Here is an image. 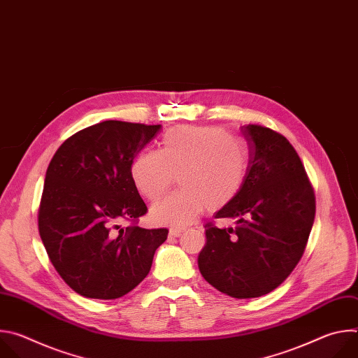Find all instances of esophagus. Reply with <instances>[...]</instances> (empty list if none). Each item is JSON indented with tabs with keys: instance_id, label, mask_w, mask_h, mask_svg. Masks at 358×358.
I'll return each instance as SVG.
<instances>
[{
	"instance_id": "obj_1",
	"label": "esophagus",
	"mask_w": 358,
	"mask_h": 358,
	"mask_svg": "<svg viewBox=\"0 0 358 358\" xmlns=\"http://www.w3.org/2000/svg\"><path fill=\"white\" fill-rule=\"evenodd\" d=\"M181 229H177V228H171L170 229V236H174V238H177V236H180L181 235Z\"/></svg>"
}]
</instances>
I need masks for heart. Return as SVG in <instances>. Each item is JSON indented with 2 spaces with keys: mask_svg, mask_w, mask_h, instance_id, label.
Listing matches in <instances>:
<instances>
[{
  "mask_svg": "<svg viewBox=\"0 0 358 358\" xmlns=\"http://www.w3.org/2000/svg\"><path fill=\"white\" fill-rule=\"evenodd\" d=\"M249 167L242 140L214 126H177L166 131L157 151H143L133 160L130 177L150 202L174 185L181 191L152 207L151 218L173 227L189 225L207 207L217 211L241 192Z\"/></svg>",
  "mask_w": 358,
  "mask_h": 358,
  "instance_id": "b5f03b06",
  "label": "heart"
}]
</instances>
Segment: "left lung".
Here are the masks:
<instances>
[{
    "instance_id": "1",
    "label": "left lung",
    "mask_w": 358,
    "mask_h": 358,
    "mask_svg": "<svg viewBox=\"0 0 358 358\" xmlns=\"http://www.w3.org/2000/svg\"><path fill=\"white\" fill-rule=\"evenodd\" d=\"M241 131L249 144L248 174L236 198L214 217L236 220V227L206 225L198 268L220 292L249 299L275 290L301 259L316 196L285 136L261 124L242 126Z\"/></svg>"
}]
</instances>
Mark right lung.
I'll return each instance as SVG.
<instances>
[{
    "mask_svg": "<svg viewBox=\"0 0 358 358\" xmlns=\"http://www.w3.org/2000/svg\"><path fill=\"white\" fill-rule=\"evenodd\" d=\"M160 124L106 120L89 126L57 150L38 210L49 261L65 283L90 299H117L150 272L169 229L140 228L147 207L130 167ZM123 222H130L122 229Z\"/></svg>",
    "mask_w": 358,
    "mask_h": 358,
    "instance_id": "obj_1",
    "label": "right lung"
}]
</instances>
